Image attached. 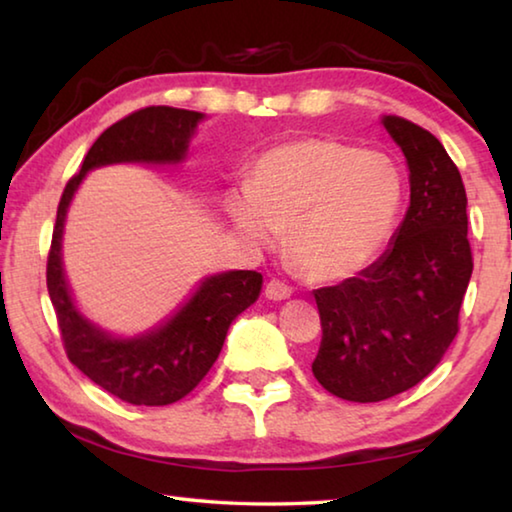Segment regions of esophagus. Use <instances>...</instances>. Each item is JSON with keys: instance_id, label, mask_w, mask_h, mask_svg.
Masks as SVG:
<instances>
[{"instance_id": "obj_1", "label": "esophagus", "mask_w": 512, "mask_h": 512, "mask_svg": "<svg viewBox=\"0 0 512 512\" xmlns=\"http://www.w3.org/2000/svg\"><path fill=\"white\" fill-rule=\"evenodd\" d=\"M264 296H266L268 300H273V302H280V300L291 298V289H289L284 282H280V280H271V282L266 284Z\"/></svg>"}]
</instances>
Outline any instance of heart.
<instances>
[{"label": "heart", "instance_id": "b5f03b06", "mask_svg": "<svg viewBox=\"0 0 512 512\" xmlns=\"http://www.w3.org/2000/svg\"><path fill=\"white\" fill-rule=\"evenodd\" d=\"M400 203V173L386 155L332 137H296L259 155L248 189L225 196V212L248 246L268 250L284 232L302 277L339 282L386 244Z\"/></svg>", "mask_w": 512, "mask_h": 512}]
</instances>
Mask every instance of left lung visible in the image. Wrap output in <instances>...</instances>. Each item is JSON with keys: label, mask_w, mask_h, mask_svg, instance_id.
I'll list each match as a JSON object with an SVG mask.
<instances>
[{"label": "left lung", "mask_w": 512, "mask_h": 512, "mask_svg": "<svg viewBox=\"0 0 512 512\" xmlns=\"http://www.w3.org/2000/svg\"><path fill=\"white\" fill-rule=\"evenodd\" d=\"M379 124L409 167V210L377 262L314 291L323 341L311 370L325 391L361 404L409 391L443 361L472 277L456 164L411 121L384 115Z\"/></svg>", "instance_id": "8db88e82"}]
</instances>
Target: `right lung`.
Wrapping results in <instances>:
<instances>
[{
  "instance_id": "add662e5",
  "label": "right lung",
  "mask_w": 512,
  "mask_h": 512,
  "mask_svg": "<svg viewBox=\"0 0 512 512\" xmlns=\"http://www.w3.org/2000/svg\"><path fill=\"white\" fill-rule=\"evenodd\" d=\"M205 121L203 112L151 106L137 110L99 135L60 198L47 259V289L56 309L69 361L103 391L135 406L183 400L219 359L228 329L262 293V273L221 271L198 280L189 298L158 325L140 334H115L76 305L63 264L69 205L90 171L110 164L178 167Z\"/></svg>"
}]
</instances>
